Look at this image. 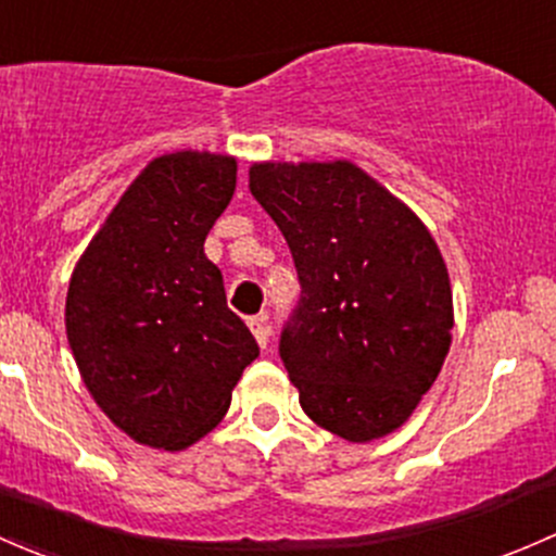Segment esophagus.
<instances>
[{
	"instance_id": "obj_1",
	"label": "esophagus",
	"mask_w": 556,
	"mask_h": 556,
	"mask_svg": "<svg viewBox=\"0 0 556 556\" xmlns=\"http://www.w3.org/2000/svg\"><path fill=\"white\" fill-rule=\"evenodd\" d=\"M249 329L254 331L256 342H260L262 348H267V342H270V326H267L265 313H260V316H251L249 318Z\"/></svg>"
}]
</instances>
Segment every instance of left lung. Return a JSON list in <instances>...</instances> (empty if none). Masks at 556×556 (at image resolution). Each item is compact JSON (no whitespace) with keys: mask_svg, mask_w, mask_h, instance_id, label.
<instances>
[{"mask_svg":"<svg viewBox=\"0 0 556 556\" xmlns=\"http://www.w3.org/2000/svg\"><path fill=\"white\" fill-rule=\"evenodd\" d=\"M251 194L289 243L300 302L278 353L313 422L348 442L399 428L437 380L452 291L437 240L353 163H256Z\"/></svg>","mask_w":556,"mask_h":556,"instance_id":"8db88e82","label":"left lung"}]
</instances>
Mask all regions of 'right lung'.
<instances>
[{
	"instance_id": "right-lung-1",
	"label": "right lung",
	"mask_w": 556,
	"mask_h": 556,
	"mask_svg": "<svg viewBox=\"0 0 556 556\" xmlns=\"http://www.w3.org/2000/svg\"><path fill=\"white\" fill-rule=\"evenodd\" d=\"M236 157L152 160L74 267L66 337L96 404L139 444L181 450L230 406L260 356L203 243L236 192Z\"/></svg>"
}]
</instances>
